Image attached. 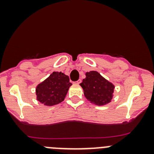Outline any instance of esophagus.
I'll use <instances>...</instances> for the list:
<instances>
[{"mask_svg":"<svg viewBox=\"0 0 154 154\" xmlns=\"http://www.w3.org/2000/svg\"><path fill=\"white\" fill-rule=\"evenodd\" d=\"M81 82H82V80H80V79H79L77 81H76V83H77V84H80V83H81Z\"/></svg>","mask_w":154,"mask_h":154,"instance_id":"34e87169","label":"esophagus"}]
</instances>
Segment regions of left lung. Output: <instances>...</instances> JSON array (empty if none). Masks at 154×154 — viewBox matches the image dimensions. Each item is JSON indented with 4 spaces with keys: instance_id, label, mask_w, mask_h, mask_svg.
<instances>
[{
    "instance_id": "obj_1",
    "label": "left lung",
    "mask_w": 154,
    "mask_h": 154,
    "mask_svg": "<svg viewBox=\"0 0 154 154\" xmlns=\"http://www.w3.org/2000/svg\"><path fill=\"white\" fill-rule=\"evenodd\" d=\"M86 76L80 84L83 88L85 97L91 103L99 106L109 103L112 99L115 88L112 83L103 78L97 71L87 72Z\"/></svg>"
}]
</instances>
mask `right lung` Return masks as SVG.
I'll list each match as a JSON object with an SVG mask.
<instances>
[{
	"label": "right lung",
	"instance_id": "right-lung-1",
	"mask_svg": "<svg viewBox=\"0 0 154 154\" xmlns=\"http://www.w3.org/2000/svg\"><path fill=\"white\" fill-rule=\"evenodd\" d=\"M71 86L69 77L62 72H53L45 81L36 87L37 100L46 106L61 103Z\"/></svg>",
	"mask_w": 154,
	"mask_h": 154
}]
</instances>
